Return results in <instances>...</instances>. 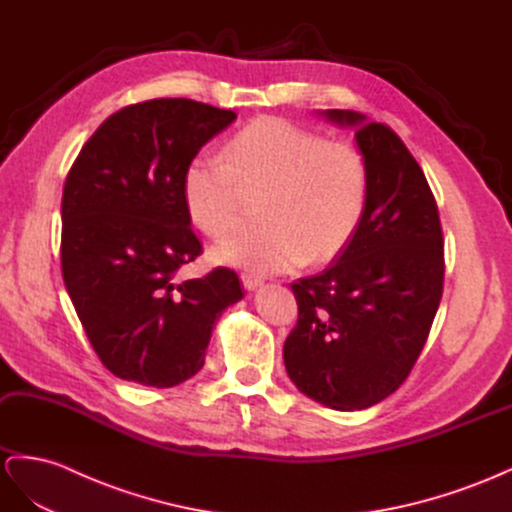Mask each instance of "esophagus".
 <instances>
[{
	"label": "esophagus",
	"mask_w": 512,
	"mask_h": 512,
	"mask_svg": "<svg viewBox=\"0 0 512 512\" xmlns=\"http://www.w3.org/2000/svg\"><path fill=\"white\" fill-rule=\"evenodd\" d=\"M240 278H242V285H244V289H246V291H255L257 287H261V285H263V280H261L259 276L249 274V272H244Z\"/></svg>",
	"instance_id": "1"
}]
</instances>
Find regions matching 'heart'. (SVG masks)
<instances>
[{"label":"heart","instance_id":"1","mask_svg":"<svg viewBox=\"0 0 512 512\" xmlns=\"http://www.w3.org/2000/svg\"><path fill=\"white\" fill-rule=\"evenodd\" d=\"M191 223L214 240L240 223L244 195H266L255 234L212 249V259L255 274L325 263L344 251L364 219L368 166L351 142L325 140L278 117L229 138L219 157H193L180 180Z\"/></svg>","mask_w":512,"mask_h":512}]
</instances>
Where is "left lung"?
<instances>
[{
    "mask_svg": "<svg viewBox=\"0 0 512 512\" xmlns=\"http://www.w3.org/2000/svg\"><path fill=\"white\" fill-rule=\"evenodd\" d=\"M321 114L355 127L368 204L332 266L291 285L300 315L283 357L308 398L361 410L398 389L423 351L442 298L444 240L434 193L400 136L353 110Z\"/></svg>",
    "mask_w": 512,
    "mask_h": 512,
    "instance_id": "left-lung-1",
    "label": "left lung"
}]
</instances>
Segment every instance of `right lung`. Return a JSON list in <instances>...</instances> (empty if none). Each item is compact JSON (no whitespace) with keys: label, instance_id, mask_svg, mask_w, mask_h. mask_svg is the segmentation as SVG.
<instances>
[{"label":"right lung","instance_id":"1","mask_svg":"<svg viewBox=\"0 0 512 512\" xmlns=\"http://www.w3.org/2000/svg\"><path fill=\"white\" fill-rule=\"evenodd\" d=\"M234 110L170 97L114 112L82 146L61 200V270L102 364L146 387H174L204 366L212 327L242 300L238 274L178 280L202 255L180 180Z\"/></svg>","mask_w":512,"mask_h":512}]
</instances>
